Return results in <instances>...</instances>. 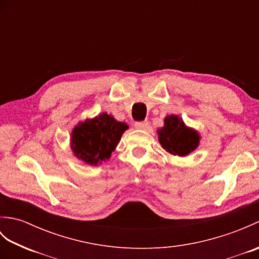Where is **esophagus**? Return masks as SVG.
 Returning <instances> with one entry per match:
<instances>
[{
  "label": "esophagus",
  "instance_id": "obj_1",
  "mask_svg": "<svg viewBox=\"0 0 259 259\" xmlns=\"http://www.w3.org/2000/svg\"><path fill=\"white\" fill-rule=\"evenodd\" d=\"M135 126L137 129H147L149 126V121H137L135 122Z\"/></svg>",
  "mask_w": 259,
  "mask_h": 259
}]
</instances>
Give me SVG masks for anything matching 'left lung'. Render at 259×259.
Returning a JSON list of instances; mask_svg holds the SVG:
<instances>
[{
	"label": "left lung",
	"mask_w": 259,
	"mask_h": 259,
	"mask_svg": "<svg viewBox=\"0 0 259 259\" xmlns=\"http://www.w3.org/2000/svg\"><path fill=\"white\" fill-rule=\"evenodd\" d=\"M159 141L169 153L184 157L196 149L199 144V135L187 128L177 115H169L164 119L163 128L159 130Z\"/></svg>",
	"instance_id": "1"
}]
</instances>
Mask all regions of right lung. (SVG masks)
I'll list each match as a JSON object with an SVG mask.
<instances>
[{
  "instance_id": "right-lung-1",
  "label": "right lung",
  "mask_w": 259,
  "mask_h": 259,
  "mask_svg": "<svg viewBox=\"0 0 259 259\" xmlns=\"http://www.w3.org/2000/svg\"><path fill=\"white\" fill-rule=\"evenodd\" d=\"M126 129L124 122L102 113L75 126L71 139L72 149L79 159L96 166L110 158Z\"/></svg>"
}]
</instances>
